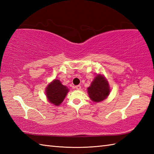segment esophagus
Instances as JSON below:
<instances>
[{"mask_svg":"<svg viewBox=\"0 0 154 154\" xmlns=\"http://www.w3.org/2000/svg\"><path fill=\"white\" fill-rule=\"evenodd\" d=\"M81 85H77L75 86V89H76V90H81Z\"/></svg>","mask_w":154,"mask_h":154,"instance_id":"obj_1","label":"esophagus"}]
</instances>
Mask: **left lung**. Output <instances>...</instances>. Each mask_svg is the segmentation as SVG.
<instances>
[{
    "instance_id": "left-lung-1",
    "label": "left lung",
    "mask_w": 154,
    "mask_h": 154,
    "mask_svg": "<svg viewBox=\"0 0 154 154\" xmlns=\"http://www.w3.org/2000/svg\"><path fill=\"white\" fill-rule=\"evenodd\" d=\"M110 93L109 81L103 74H97L91 85L87 88V93L91 100L99 103L106 99Z\"/></svg>"
}]
</instances>
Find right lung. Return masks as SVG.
<instances>
[{
  "label": "right lung",
  "instance_id": "1",
  "mask_svg": "<svg viewBox=\"0 0 154 154\" xmlns=\"http://www.w3.org/2000/svg\"><path fill=\"white\" fill-rule=\"evenodd\" d=\"M45 93L48 101L55 106H60L63 103L69 92V89L62 85L61 81L55 79L45 88Z\"/></svg>",
  "mask_w": 154,
  "mask_h": 154
}]
</instances>
